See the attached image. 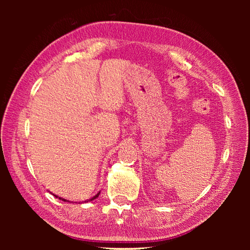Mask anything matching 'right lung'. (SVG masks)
<instances>
[{
    "label": "right lung",
    "mask_w": 250,
    "mask_h": 250,
    "mask_svg": "<svg viewBox=\"0 0 250 250\" xmlns=\"http://www.w3.org/2000/svg\"><path fill=\"white\" fill-rule=\"evenodd\" d=\"M99 194H100V192H99V193H97V194H96V195H95L94 197H92V198H90V200H89V201H94V200H95V198H97V197H98V196H99ZM55 197H58V196H56V195H55ZM58 198H59V200L64 201V202H69V201H67V200H65V198H62V197H58ZM84 202H88V201H84Z\"/></svg>",
    "instance_id": "obj_1"
}]
</instances>
